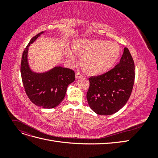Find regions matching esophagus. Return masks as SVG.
<instances>
[{
  "instance_id": "obj_1",
  "label": "esophagus",
  "mask_w": 158,
  "mask_h": 158,
  "mask_svg": "<svg viewBox=\"0 0 158 158\" xmlns=\"http://www.w3.org/2000/svg\"><path fill=\"white\" fill-rule=\"evenodd\" d=\"M75 76H76V79L81 78H82V77H83L82 74H81V73H76Z\"/></svg>"
}]
</instances>
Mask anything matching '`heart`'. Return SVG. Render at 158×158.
Wrapping results in <instances>:
<instances>
[{
  "label": "heart",
  "mask_w": 158,
  "mask_h": 158,
  "mask_svg": "<svg viewBox=\"0 0 158 158\" xmlns=\"http://www.w3.org/2000/svg\"><path fill=\"white\" fill-rule=\"evenodd\" d=\"M75 53L82 57V69L91 76L101 75L111 69L121 55V47L115 42L99 40L76 41L73 45ZM66 55L74 60L73 53L68 51Z\"/></svg>",
  "instance_id": "1"
}]
</instances>
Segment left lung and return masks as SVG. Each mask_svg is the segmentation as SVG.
Wrapping results in <instances>:
<instances>
[{"label":"left lung","instance_id":"1","mask_svg":"<svg viewBox=\"0 0 158 158\" xmlns=\"http://www.w3.org/2000/svg\"><path fill=\"white\" fill-rule=\"evenodd\" d=\"M135 78V63L125 47L118 64L107 73L89 78L86 98L90 108L98 114L110 115L128 102Z\"/></svg>","mask_w":158,"mask_h":158}]
</instances>
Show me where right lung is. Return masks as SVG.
<instances>
[{"label":"right lung","mask_w":158,"mask_h":158,"mask_svg":"<svg viewBox=\"0 0 158 158\" xmlns=\"http://www.w3.org/2000/svg\"><path fill=\"white\" fill-rule=\"evenodd\" d=\"M44 33L33 37L23 51L20 71L23 87L30 101L38 107L51 109L64 99L68 85L75 80V73L62 66H55L42 73L31 70L27 60L28 47Z\"/></svg>","instance_id":"1"}]
</instances>
